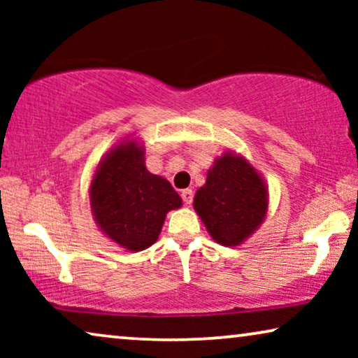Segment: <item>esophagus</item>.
<instances>
[{
    "label": "esophagus",
    "instance_id": "34e87169",
    "mask_svg": "<svg viewBox=\"0 0 358 358\" xmlns=\"http://www.w3.org/2000/svg\"><path fill=\"white\" fill-rule=\"evenodd\" d=\"M180 197H182L185 205H190V203H192V200H194V190L192 189H184L182 192H180Z\"/></svg>",
    "mask_w": 358,
    "mask_h": 358
}]
</instances>
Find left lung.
Returning a JSON list of instances; mask_svg holds the SVG:
<instances>
[{"instance_id":"8db88e82","label":"left lung","mask_w":358,"mask_h":358,"mask_svg":"<svg viewBox=\"0 0 358 358\" xmlns=\"http://www.w3.org/2000/svg\"><path fill=\"white\" fill-rule=\"evenodd\" d=\"M194 207L215 241L236 246L266 217L267 190L246 159L223 155L195 194Z\"/></svg>"}]
</instances>
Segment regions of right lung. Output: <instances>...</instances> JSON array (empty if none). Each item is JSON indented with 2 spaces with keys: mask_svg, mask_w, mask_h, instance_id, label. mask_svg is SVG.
<instances>
[{
  "mask_svg": "<svg viewBox=\"0 0 358 358\" xmlns=\"http://www.w3.org/2000/svg\"><path fill=\"white\" fill-rule=\"evenodd\" d=\"M96 222L129 251H141L159 236L166 213L182 205L168 180L145 168L143 150L134 141L117 146L102 161L91 184Z\"/></svg>",
  "mask_w": 358,
  "mask_h": 358,
  "instance_id": "add662e5",
  "label": "right lung"
}]
</instances>
